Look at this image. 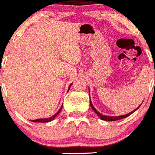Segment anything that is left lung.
Listing matches in <instances>:
<instances>
[{
	"label": "left lung",
	"mask_w": 155,
	"mask_h": 155,
	"mask_svg": "<svg viewBox=\"0 0 155 155\" xmlns=\"http://www.w3.org/2000/svg\"><path fill=\"white\" fill-rule=\"evenodd\" d=\"M90 104H91V108H92L93 110H94V111L96 113V114H97V116H99V117L101 118V119H102V120H105V121H116V120H119V119H124V118L128 117V116H129V115H131V114H132V113H133L134 112L136 111V110L138 109V107H139L140 106H141V105H140L139 107H138V108L135 109V110H133V111L131 112V113H128V114L123 115V116H104V115L101 114V113H99V112L97 111V110H96L95 108H94V106H93L92 103H91V101H90Z\"/></svg>",
	"instance_id": "1"
}]
</instances>
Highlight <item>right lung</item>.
Masks as SVG:
<instances>
[{"label":"right lung","mask_w":155,"mask_h":155,"mask_svg":"<svg viewBox=\"0 0 155 155\" xmlns=\"http://www.w3.org/2000/svg\"><path fill=\"white\" fill-rule=\"evenodd\" d=\"M71 86V84H70V86H69L68 87V91L69 89H70ZM63 106V104H62ZM62 106L61 107V108H60V110H58V112H57L54 115V116H52L51 117H49V118H47V119H35V120H32V122H36V123H48V122H51V121H52L53 119H54V118L56 117L57 116H58V114H59V113L61 112V109H62Z\"/></svg>","instance_id":"1"}]
</instances>
